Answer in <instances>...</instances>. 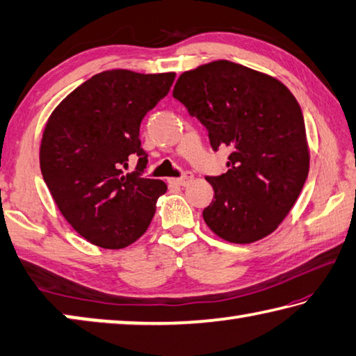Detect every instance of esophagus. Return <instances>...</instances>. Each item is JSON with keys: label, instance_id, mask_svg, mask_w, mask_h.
I'll return each mask as SVG.
<instances>
[{"label": "esophagus", "instance_id": "esophagus-1", "mask_svg": "<svg viewBox=\"0 0 356 356\" xmlns=\"http://www.w3.org/2000/svg\"><path fill=\"white\" fill-rule=\"evenodd\" d=\"M193 180V174L191 172H184V176L182 177H171L170 179V184H174V185H188L190 182Z\"/></svg>", "mask_w": 356, "mask_h": 356}]
</instances>
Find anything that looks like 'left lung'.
Wrapping results in <instances>:
<instances>
[{
  "label": "left lung",
  "mask_w": 356,
  "mask_h": 356,
  "mask_svg": "<svg viewBox=\"0 0 356 356\" xmlns=\"http://www.w3.org/2000/svg\"><path fill=\"white\" fill-rule=\"evenodd\" d=\"M172 97L209 131L212 149L227 146V172L207 176L213 201L206 225L232 243L272 234L298 200L309 171L305 119L276 78L226 59L184 72Z\"/></svg>",
  "instance_id": "left-lung-1"
}]
</instances>
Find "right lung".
<instances>
[{
  "mask_svg": "<svg viewBox=\"0 0 356 356\" xmlns=\"http://www.w3.org/2000/svg\"><path fill=\"white\" fill-rule=\"evenodd\" d=\"M176 74L105 70L72 91L45 125L40 171L70 226L102 248L120 250L140 238L166 191L143 176V118L170 92ZM131 154L137 171L125 175Z\"/></svg>",
  "mask_w": 356,
  "mask_h": 356,
  "instance_id": "right-lung-1",
  "label": "right lung"
}]
</instances>
